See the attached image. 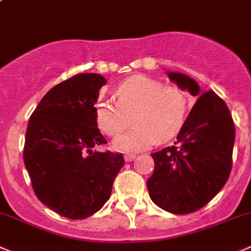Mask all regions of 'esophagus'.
I'll use <instances>...</instances> for the list:
<instances>
[{"label":"esophagus","mask_w":251,"mask_h":251,"mask_svg":"<svg viewBox=\"0 0 251 251\" xmlns=\"http://www.w3.org/2000/svg\"><path fill=\"white\" fill-rule=\"evenodd\" d=\"M124 158H125L126 162H131V161H133L135 158H136V154L133 153H126L125 156H124Z\"/></svg>","instance_id":"obj_1"}]
</instances>
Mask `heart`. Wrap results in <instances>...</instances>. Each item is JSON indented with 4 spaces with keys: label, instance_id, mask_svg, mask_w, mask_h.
<instances>
[{
    "label": "heart",
    "instance_id": "heart-1",
    "mask_svg": "<svg viewBox=\"0 0 251 251\" xmlns=\"http://www.w3.org/2000/svg\"><path fill=\"white\" fill-rule=\"evenodd\" d=\"M115 97L116 101L107 99L98 102L95 116L99 127L112 137L118 136L134 118L135 127L115 140L114 147L120 151H141L157 140L167 141L186 121V93L146 75L126 79L118 86Z\"/></svg>",
    "mask_w": 251,
    "mask_h": 251
}]
</instances>
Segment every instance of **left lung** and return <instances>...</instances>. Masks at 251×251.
Instances as JSON below:
<instances>
[{
    "mask_svg": "<svg viewBox=\"0 0 251 251\" xmlns=\"http://www.w3.org/2000/svg\"><path fill=\"white\" fill-rule=\"evenodd\" d=\"M182 90L198 98L177 141L152 153L153 175L147 179L152 202L173 214L204 207L226 183L233 166L235 125L228 106L214 91L182 73H168Z\"/></svg>",
    "mask_w": 251,
    "mask_h": 251,
    "instance_id": "8db88e82",
    "label": "left lung"
}]
</instances>
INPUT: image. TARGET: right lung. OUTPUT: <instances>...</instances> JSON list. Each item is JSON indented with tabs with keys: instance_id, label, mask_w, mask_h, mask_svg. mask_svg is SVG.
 Instances as JSON below:
<instances>
[{
	"instance_id": "1",
	"label": "right lung",
	"mask_w": 251,
	"mask_h": 251,
	"mask_svg": "<svg viewBox=\"0 0 251 251\" xmlns=\"http://www.w3.org/2000/svg\"><path fill=\"white\" fill-rule=\"evenodd\" d=\"M95 73L76 74L51 88L30 115L23 161L37 198L58 214L84 219L110 198L123 153L93 151L106 144L95 116Z\"/></svg>"
}]
</instances>
